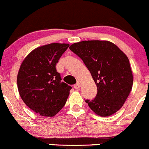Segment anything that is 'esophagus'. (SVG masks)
<instances>
[{"label": "esophagus", "mask_w": 149, "mask_h": 149, "mask_svg": "<svg viewBox=\"0 0 149 149\" xmlns=\"http://www.w3.org/2000/svg\"><path fill=\"white\" fill-rule=\"evenodd\" d=\"M73 88L76 89V90H79L80 88V83H77V84L74 85Z\"/></svg>", "instance_id": "obj_1"}]
</instances>
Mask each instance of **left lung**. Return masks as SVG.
<instances>
[{"instance_id": "obj_1", "label": "left lung", "mask_w": 149, "mask_h": 149, "mask_svg": "<svg viewBox=\"0 0 149 149\" xmlns=\"http://www.w3.org/2000/svg\"><path fill=\"white\" fill-rule=\"evenodd\" d=\"M83 61L97 87L89 107L102 117L110 116L123 107L132 88L129 59L115 44L107 40H84L69 47Z\"/></svg>"}]
</instances>
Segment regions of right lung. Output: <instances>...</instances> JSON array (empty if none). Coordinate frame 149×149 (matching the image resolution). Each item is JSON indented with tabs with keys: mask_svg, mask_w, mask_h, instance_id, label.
Instances as JSON below:
<instances>
[{
	"mask_svg": "<svg viewBox=\"0 0 149 149\" xmlns=\"http://www.w3.org/2000/svg\"><path fill=\"white\" fill-rule=\"evenodd\" d=\"M66 43H50L31 52L22 61L17 75L22 100L32 111L45 117L57 113L66 104L71 87L61 82L56 65L69 47Z\"/></svg>",
	"mask_w": 149,
	"mask_h": 149,
	"instance_id": "obj_1",
	"label": "right lung"
}]
</instances>
